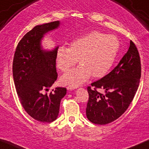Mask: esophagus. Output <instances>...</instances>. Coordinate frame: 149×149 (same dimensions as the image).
I'll use <instances>...</instances> for the list:
<instances>
[{"mask_svg":"<svg viewBox=\"0 0 149 149\" xmlns=\"http://www.w3.org/2000/svg\"><path fill=\"white\" fill-rule=\"evenodd\" d=\"M77 88V86H74V85H69V86L67 87V88H68V90H74L76 89Z\"/></svg>","mask_w":149,"mask_h":149,"instance_id":"obj_1","label":"esophagus"}]
</instances>
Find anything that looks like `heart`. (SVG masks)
<instances>
[{
    "label": "heart",
    "mask_w": 149,
    "mask_h": 149,
    "mask_svg": "<svg viewBox=\"0 0 149 149\" xmlns=\"http://www.w3.org/2000/svg\"><path fill=\"white\" fill-rule=\"evenodd\" d=\"M120 49V41L114 35L91 31L70 43L69 48L61 46L56 52L57 66L67 72L78 63L77 68L70 70L61 78L63 84L79 85L91 76H105L114 64Z\"/></svg>",
    "instance_id": "1"
}]
</instances>
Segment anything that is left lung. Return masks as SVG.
<instances>
[{
	"label": "left lung",
	"instance_id": "left-lung-1",
	"mask_svg": "<svg viewBox=\"0 0 149 149\" xmlns=\"http://www.w3.org/2000/svg\"><path fill=\"white\" fill-rule=\"evenodd\" d=\"M141 78V61L138 50L130 41L127 52L109 74L91 84L86 109L88 120L106 125L119 118L132 101ZM98 89H103L101 94Z\"/></svg>",
	"mask_w": 149,
	"mask_h": 149
}]
</instances>
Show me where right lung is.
<instances>
[{
  "label": "right lung",
  "instance_id": "obj_1",
  "mask_svg": "<svg viewBox=\"0 0 149 149\" xmlns=\"http://www.w3.org/2000/svg\"><path fill=\"white\" fill-rule=\"evenodd\" d=\"M60 24L61 22L56 21L34 26L18 43L13 59V79L19 101L31 118L41 123H51L58 118L61 99L67 93L65 88L57 87L53 93H42L57 79L58 46L46 50L41 42L45 35Z\"/></svg>",
  "mask_w": 149,
  "mask_h": 149
}]
</instances>
